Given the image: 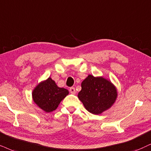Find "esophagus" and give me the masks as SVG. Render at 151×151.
Here are the masks:
<instances>
[{
  "label": "esophagus",
  "instance_id": "1",
  "mask_svg": "<svg viewBox=\"0 0 151 151\" xmlns=\"http://www.w3.org/2000/svg\"><path fill=\"white\" fill-rule=\"evenodd\" d=\"M69 91H70V92L71 93V94H75L76 93V89L74 88V87H70V88L69 89Z\"/></svg>",
  "mask_w": 151,
  "mask_h": 151
}]
</instances>
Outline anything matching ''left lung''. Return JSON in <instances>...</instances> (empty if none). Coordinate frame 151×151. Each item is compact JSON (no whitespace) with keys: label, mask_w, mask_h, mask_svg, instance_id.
<instances>
[{"label":"left lung","mask_w":151,"mask_h":151,"mask_svg":"<svg viewBox=\"0 0 151 151\" xmlns=\"http://www.w3.org/2000/svg\"><path fill=\"white\" fill-rule=\"evenodd\" d=\"M79 99L89 112L101 114L112 106L117 98V90L112 83L102 77L89 75L82 82Z\"/></svg>","instance_id":"1"}]
</instances>
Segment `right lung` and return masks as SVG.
I'll return each mask as SVG.
<instances>
[{
  "mask_svg": "<svg viewBox=\"0 0 151 151\" xmlns=\"http://www.w3.org/2000/svg\"><path fill=\"white\" fill-rule=\"evenodd\" d=\"M68 94V91L59 87L51 78L37 85L32 93L35 103L47 113L57 109L61 100Z\"/></svg>",
  "mask_w": 151,
  "mask_h": 151,
  "instance_id": "add662e5",
  "label": "right lung"
}]
</instances>
